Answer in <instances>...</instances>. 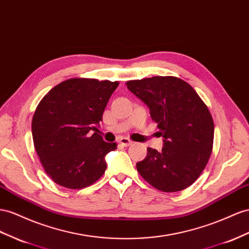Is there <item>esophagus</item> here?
<instances>
[{
	"label": "esophagus",
	"mask_w": 249,
	"mask_h": 249,
	"mask_svg": "<svg viewBox=\"0 0 249 249\" xmlns=\"http://www.w3.org/2000/svg\"><path fill=\"white\" fill-rule=\"evenodd\" d=\"M118 142L122 144V145H124V146H129V145H131L133 143L129 138H125V137H120L119 140H118Z\"/></svg>",
	"instance_id": "obj_1"
}]
</instances>
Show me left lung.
I'll return each instance as SVG.
<instances>
[{
	"instance_id": "1",
	"label": "left lung",
	"mask_w": 249,
	"mask_h": 249,
	"mask_svg": "<svg viewBox=\"0 0 249 249\" xmlns=\"http://www.w3.org/2000/svg\"><path fill=\"white\" fill-rule=\"evenodd\" d=\"M125 85L149 107L164 138L161 152L147 147L146 157L136 163L138 173L161 192L186 189L199 178L213 151L214 125L207 106L190 84L175 76Z\"/></svg>"
}]
</instances>
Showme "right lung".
<instances>
[{
    "label": "right lung",
    "instance_id": "add662e5",
    "mask_svg": "<svg viewBox=\"0 0 249 249\" xmlns=\"http://www.w3.org/2000/svg\"><path fill=\"white\" fill-rule=\"evenodd\" d=\"M118 85L70 78L52 88L37 105L31 124L33 144L45 172L56 184L80 190L105 174V157L117 143L104 141L96 125ZM90 130L96 133L90 136Z\"/></svg>",
    "mask_w": 249,
    "mask_h": 249
}]
</instances>
